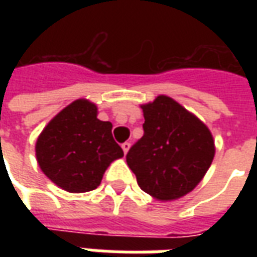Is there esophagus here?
Listing matches in <instances>:
<instances>
[{
	"label": "esophagus",
	"instance_id": "1",
	"mask_svg": "<svg viewBox=\"0 0 257 257\" xmlns=\"http://www.w3.org/2000/svg\"><path fill=\"white\" fill-rule=\"evenodd\" d=\"M129 149H131V143H128V142H126V143H123V145H122L123 154H128Z\"/></svg>",
	"mask_w": 257,
	"mask_h": 257
}]
</instances>
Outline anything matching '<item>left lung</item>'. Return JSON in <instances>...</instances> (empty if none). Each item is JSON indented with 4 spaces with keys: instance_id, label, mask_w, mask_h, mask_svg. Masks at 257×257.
Instances as JSON below:
<instances>
[{
    "instance_id": "8db88e82",
    "label": "left lung",
    "mask_w": 257,
    "mask_h": 257,
    "mask_svg": "<svg viewBox=\"0 0 257 257\" xmlns=\"http://www.w3.org/2000/svg\"><path fill=\"white\" fill-rule=\"evenodd\" d=\"M145 135L126 154L139 187L158 201L193 191L215 157V140L197 115L167 95L142 104Z\"/></svg>"
}]
</instances>
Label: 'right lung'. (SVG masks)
Segmentation results:
<instances>
[{"mask_svg":"<svg viewBox=\"0 0 257 257\" xmlns=\"http://www.w3.org/2000/svg\"><path fill=\"white\" fill-rule=\"evenodd\" d=\"M112 123L97 118V106L77 99L48 122L36 143L37 162L52 183L68 193H86L101 183L123 151L112 139Z\"/></svg>","mask_w":257,"mask_h":257,"instance_id":"obj_1","label":"right lung"}]
</instances>
